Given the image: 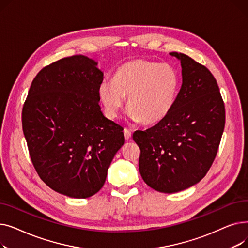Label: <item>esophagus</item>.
Here are the masks:
<instances>
[{"instance_id": "obj_1", "label": "esophagus", "mask_w": 248, "mask_h": 248, "mask_svg": "<svg viewBox=\"0 0 248 248\" xmlns=\"http://www.w3.org/2000/svg\"><path fill=\"white\" fill-rule=\"evenodd\" d=\"M124 134L125 140H129V139H131L132 133H131V131H129L128 128H124Z\"/></svg>"}]
</instances>
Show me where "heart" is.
<instances>
[{
  "label": "heart",
  "instance_id": "1",
  "mask_svg": "<svg viewBox=\"0 0 248 248\" xmlns=\"http://www.w3.org/2000/svg\"><path fill=\"white\" fill-rule=\"evenodd\" d=\"M178 71L170 64L148 59L124 62L114 80L103 79L99 96L108 115H119L127 96L128 116L144 124L159 123L171 112L180 93Z\"/></svg>",
  "mask_w": 248,
  "mask_h": 248
}]
</instances>
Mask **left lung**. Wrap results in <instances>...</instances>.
I'll use <instances>...</instances> for the list:
<instances>
[{"mask_svg": "<svg viewBox=\"0 0 248 248\" xmlns=\"http://www.w3.org/2000/svg\"><path fill=\"white\" fill-rule=\"evenodd\" d=\"M170 55L182 66L175 107L157 124L133 135L140 149L142 180L154 190L169 194L183 191L205 177L225 125L224 102L212 73L188 55Z\"/></svg>", "mask_w": 248, "mask_h": 248, "instance_id": "1", "label": "left lung"}]
</instances>
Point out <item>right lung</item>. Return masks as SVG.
Masks as SVG:
<instances>
[{
	"instance_id": "add662e5",
	"label": "right lung",
	"mask_w": 248,
	"mask_h": 248,
	"mask_svg": "<svg viewBox=\"0 0 248 248\" xmlns=\"http://www.w3.org/2000/svg\"><path fill=\"white\" fill-rule=\"evenodd\" d=\"M102 80L94 60L62 58L36 75L23 107V133L39 177L71 198H88L102 188L124 144V128L98 104Z\"/></svg>"
}]
</instances>
